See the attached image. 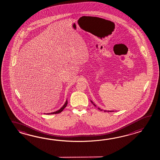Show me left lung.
Segmentation results:
<instances>
[{
    "mask_svg": "<svg viewBox=\"0 0 160 160\" xmlns=\"http://www.w3.org/2000/svg\"><path fill=\"white\" fill-rule=\"evenodd\" d=\"M91 101L92 103L93 104V105L95 106V107H97V106H96V105L95 104H94L93 103V101H92V100H91ZM98 110H100V111H104V112H116V111H107V110H103V109H101L100 108H99V107H98Z\"/></svg>",
    "mask_w": 160,
    "mask_h": 160,
    "instance_id": "8db88e82",
    "label": "left lung"
}]
</instances>
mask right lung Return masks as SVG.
<instances>
[{
    "label": "right lung",
    "mask_w": 160,
    "mask_h": 160,
    "mask_svg": "<svg viewBox=\"0 0 160 160\" xmlns=\"http://www.w3.org/2000/svg\"><path fill=\"white\" fill-rule=\"evenodd\" d=\"M67 104H68V101H67V100L66 101H65V104H64V105H63L62 107L60 108L59 110H58V111H56V112H52V113H47V114H58V113H60V112H62L63 111V109H64V108H65V107H67Z\"/></svg>",
    "instance_id": "1"
}]
</instances>
